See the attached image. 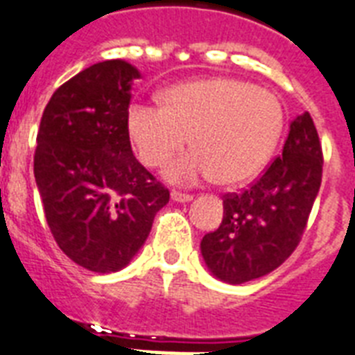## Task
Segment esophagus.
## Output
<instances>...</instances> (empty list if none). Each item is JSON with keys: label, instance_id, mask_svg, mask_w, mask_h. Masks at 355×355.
Segmentation results:
<instances>
[{"label": "esophagus", "instance_id": "esophagus-1", "mask_svg": "<svg viewBox=\"0 0 355 355\" xmlns=\"http://www.w3.org/2000/svg\"><path fill=\"white\" fill-rule=\"evenodd\" d=\"M170 198H172L174 201H178V203H185V201H191L194 196L185 194V192H180V191H172Z\"/></svg>", "mask_w": 355, "mask_h": 355}]
</instances>
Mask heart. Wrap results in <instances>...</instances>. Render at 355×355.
I'll list each match as a JSON object with an SVG mask.
<instances>
[{
	"mask_svg": "<svg viewBox=\"0 0 355 355\" xmlns=\"http://www.w3.org/2000/svg\"><path fill=\"white\" fill-rule=\"evenodd\" d=\"M163 104L135 101L126 128L139 159L161 166L189 141L196 148L166 166V178L189 185L216 175L222 185L260 172L284 130V107L269 89L232 76L181 82L164 89Z\"/></svg>",
	"mask_w": 355,
	"mask_h": 355,
	"instance_id": "1",
	"label": "heart"
}]
</instances>
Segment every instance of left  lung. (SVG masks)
Listing matches in <instances>:
<instances>
[{"label":"left lung","instance_id":"1","mask_svg":"<svg viewBox=\"0 0 355 355\" xmlns=\"http://www.w3.org/2000/svg\"><path fill=\"white\" fill-rule=\"evenodd\" d=\"M322 148L310 113L291 123L282 155L253 185L223 196V220L201 240L212 275L243 284L277 269L304 234L322 180Z\"/></svg>","mask_w":355,"mask_h":355}]
</instances>
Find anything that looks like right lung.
Instances as JSON below:
<instances>
[{"label": "right lung", "instance_id": "right-lung-1", "mask_svg": "<svg viewBox=\"0 0 355 355\" xmlns=\"http://www.w3.org/2000/svg\"><path fill=\"white\" fill-rule=\"evenodd\" d=\"M139 76L124 60L89 65L53 93L36 135L34 178L51 234L95 273L128 266L170 200L130 144L126 113Z\"/></svg>", "mask_w": 355, "mask_h": 355}]
</instances>
